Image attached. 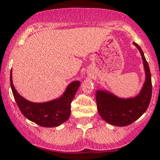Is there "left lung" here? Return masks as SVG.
I'll use <instances>...</instances> for the list:
<instances>
[{"label": "left lung", "instance_id": "obj_1", "mask_svg": "<svg viewBox=\"0 0 160 160\" xmlns=\"http://www.w3.org/2000/svg\"><path fill=\"white\" fill-rule=\"evenodd\" d=\"M142 56L146 81L137 97L122 99L105 90L96 91L97 110L102 120L111 125L125 127L139 119L147 110L152 97V81L149 65L140 47L133 42Z\"/></svg>", "mask_w": 160, "mask_h": 160}]
</instances>
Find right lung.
I'll return each mask as SVG.
<instances>
[{
  "label": "right lung",
  "mask_w": 160,
  "mask_h": 160,
  "mask_svg": "<svg viewBox=\"0 0 160 160\" xmlns=\"http://www.w3.org/2000/svg\"><path fill=\"white\" fill-rule=\"evenodd\" d=\"M10 81L14 100L23 115L43 127H58L70 118L71 102L80 85V81H73L68 85L60 98L46 102H32L25 100L14 88L12 70H11Z\"/></svg>",
  "instance_id": "add662e5"
}]
</instances>
